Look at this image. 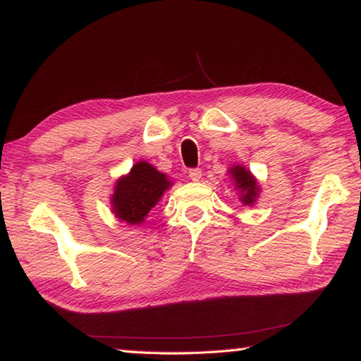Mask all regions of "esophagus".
I'll return each mask as SVG.
<instances>
[{"label":"esophagus","instance_id":"esophagus-1","mask_svg":"<svg viewBox=\"0 0 361 361\" xmlns=\"http://www.w3.org/2000/svg\"><path fill=\"white\" fill-rule=\"evenodd\" d=\"M189 178H191L192 181H199L200 178H202V170L191 169V170H189Z\"/></svg>","mask_w":361,"mask_h":361}]
</instances>
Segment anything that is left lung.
I'll list each match as a JSON object with an SVG mask.
<instances>
[{
  "instance_id": "obj_1",
  "label": "left lung",
  "mask_w": 361,
  "mask_h": 361,
  "mask_svg": "<svg viewBox=\"0 0 361 361\" xmlns=\"http://www.w3.org/2000/svg\"><path fill=\"white\" fill-rule=\"evenodd\" d=\"M228 175L231 176V181L234 183V189L239 192L240 202L248 207L255 205L261 192V186L255 175L245 166H239V164H234L228 170Z\"/></svg>"
}]
</instances>
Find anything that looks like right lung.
<instances>
[{
    "label": "right lung",
    "instance_id": "1",
    "mask_svg": "<svg viewBox=\"0 0 361 361\" xmlns=\"http://www.w3.org/2000/svg\"><path fill=\"white\" fill-rule=\"evenodd\" d=\"M172 185L166 173L159 172L149 162L138 161L129 173L116 181L111 194V212L122 223L143 224L148 213Z\"/></svg>",
    "mask_w": 361,
    "mask_h": 361
}]
</instances>
